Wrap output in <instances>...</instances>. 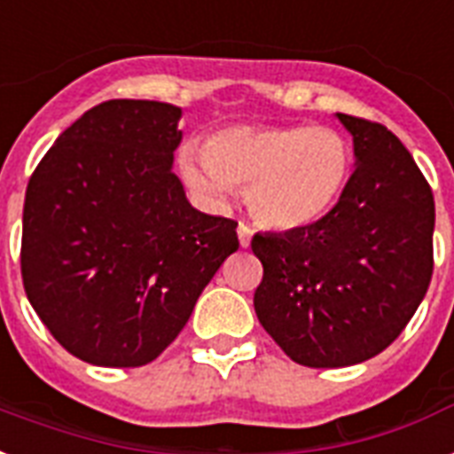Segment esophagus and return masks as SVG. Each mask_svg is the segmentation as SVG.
Masks as SVG:
<instances>
[{
	"mask_svg": "<svg viewBox=\"0 0 454 454\" xmlns=\"http://www.w3.org/2000/svg\"><path fill=\"white\" fill-rule=\"evenodd\" d=\"M237 234H239V244L244 246V248H248V246H251V239H253V230H251V227H248V224H246V223H239Z\"/></svg>",
	"mask_w": 454,
	"mask_h": 454,
	"instance_id": "esophagus-1",
	"label": "esophagus"
}]
</instances>
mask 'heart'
Returning a JSON list of instances; mask_svg holds the SVG:
<instances>
[{
  "mask_svg": "<svg viewBox=\"0 0 454 454\" xmlns=\"http://www.w3.org/2000/svg\"><path fill=\"white\" fill-rule=\"evenodd\" d=\"M179 170L189 187L210 201L246 187L258 223L303 230L329 215L353 172V149L339 129L310 125H234L208 139V149L187 144Z\"/></svg>",
  "mask_w": 454,
  "mask_h": 454,
  "instance_id": "obj_1",
  "label": "heart"
}]
</instances>
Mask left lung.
<instances>
[{
    "label": "left lung",
    "instance_id": "left-lung-1",
    "mask_svg": "<svg viewBox=\"0 0 454 454\" xmlns=\"http://www.w3.org/2000/svg\"><path fill=\"white\" fill-rule=\"evenodd\" d=\"M357 168L319 223L255 234L260 325L305 367H348L398 339L434 275V192L391 129L336 114Z\"/></svg>",
    "mask_w": 454,
    "mask_h": 454
}]
</instances>
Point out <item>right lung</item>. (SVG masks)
<instances>
[{
    "label": "right lung",
    "mask_w": 454,
    "mask_h": 454,
    "mask_svg": "<svg viewBox=\"0 0 454 454\" xmlns=\"http://www.w3.org/2000/svg\"><path fill=\"white\" fill-rule=\"evenodd\" d=\"M179 115L163 101H104L61 132L27 182V301L90 364L156 360L239 248L237 223L196 210L172 172Z\"/></svg>",
    "instance_id": "1"
}]
</instances>
